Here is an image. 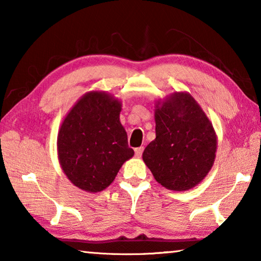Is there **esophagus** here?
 I'll use <instances>...</instances> for the list:
<instances>
[{"instance_id":"1","label":"esophagus","mask_w":261,"mask_h":261,"mask_svg":"<svg viewBox=\"0 0 261 261\" xmlns=\"http://www.w3.org/2000/svg\"><path fill=\"white\" fill-rule=\"evenodd\" d=\"M143 151H144V147H143V146H140V147H138V148H136V149H135V154H136V156H137V158H140V156H141V154H143Z\"/></svg>"}]
</instances>
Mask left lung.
<instances>
[{
	"label": "left lung",
	"instance_id": "8db88e82",
	"mask_svg": "<svg viewBox=\"0 0 261 261\" xmlns=\"http://www.w3.org/2000/svg\"><path fill=\"white\" fill-rule=\"evenodd\" d=\"M154 117L156 137L143 153L145 165L162 187L194 188L214 163L218 139L212 122L187 92L158 101Z\"/></svg>",
	"mask_w": 261,
	"mask_h": 261
}]
</instances>
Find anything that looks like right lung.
<instances>
[{
    "mask_svg": "<svg viewBox=\"0 0 261 261\" xmlns=\"http://www.w3.org/2000/svg\"><path fill=\"white\" fill-rule=\"evenodd\" d=\"M121 101L106 92L83 95L62 122L57 153L63 173L73 185L100 192L116 177L123 163L134 156L120 122Z\"/></svg>",
    "mask_w": 261,
    "mask_h": 261,
    "instance_id": "obj_1",
    "label": "right lung"
}]
</instances>
